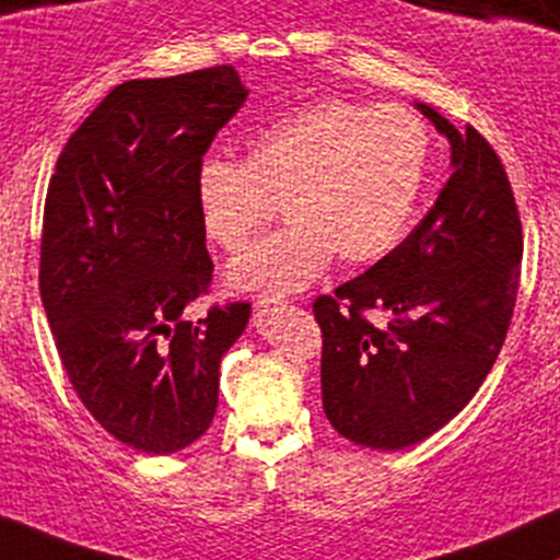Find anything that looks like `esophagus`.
I'll list each match as a JSON object with an SVG mask.
<instances>
[{"mask_svg": "<svg viewBox=\"0 0 560 560\" xmlns=\"http://www.w3.org/2000/svg\"><path fill=\"white\" fill-rule=\"evenodd\" d=\"M257 308L260 311H279L287 305V294L284 292H276V290H262L257 294Z\"/></svg>", "mask_w": 560, "mask_h": 560, "instance_id": "esophagus-1", "label": "esophagus"}]
</instances>
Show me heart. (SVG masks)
Wrapping results in <instances>:
<instances>
[{
  "label": "heart",
  "mask_w": 560,
  "mask_h": 560,
  "mask_svg": "<svg viewBox=\"0 0 560 560\" xmlns=\"http://www.w3.org/2000/svg\"><path fill=\"white\" fill-rule=\"evenodd\" d=\"M430 132L398 103L324 97L247 143L244 162L207 156L196 172L201 223L231 255L273 220H290L229 270L233 287L311 284L331 257L370 266L396 247L422 194Z\"/></svg>",
  "instance_id": "heart-1"
}]
</instances>
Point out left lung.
Listing matches in <instances>:
<instances>
[{"label":"left lung","instance_id":"left-lung-1","mask_svg":"<svg viewBox=\"0 0 560 560\" xmlns=\"http://www.w3.org/2000/svg\"><path fill=\"white\" fill-rule=\"evenodd\" d=\"M417 108L450 140L452 177L396 249L313 300L327 420L380 452L428 439L476 396L505 342L524 257L518 205L489 140Z\"/></svg>","mask_w":560,"mask_h":560}]
</instances>
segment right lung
Returning a JSON list of instances; mask_svg holds the SVG:
<instances>
[{"label":"right lung","instance_id":"right-lung-1","mask_svg":"<svg viewBox=\"0 0 560 560\" xmlns=\"http://www.w3.org/2000/svg\"><path fill=\"white\" fill-rule=\"evenodd\" d=\"M247 101L233 66L132 79L60 151L45 199L39 292L79 401L145 454L194 444L218 409L220 359L252 305L183 311L210 292L196 172Z\"/></svg>","mask_w":560,"mask_h":560}]
</instances>
